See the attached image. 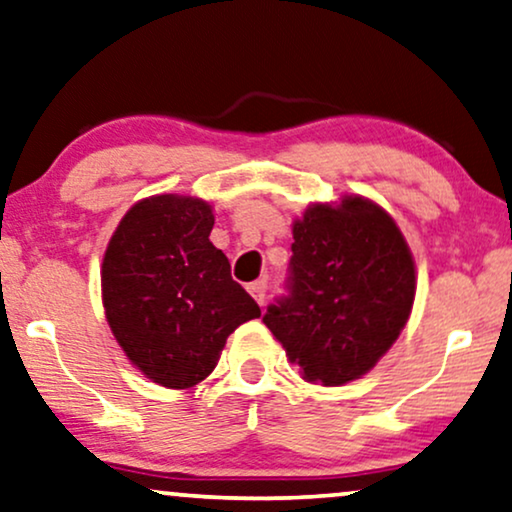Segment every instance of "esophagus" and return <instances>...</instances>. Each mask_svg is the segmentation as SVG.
I'll return each mask as SVG.
<instances>
[{
    "label": "esophagus",
    "instance_id": "1",
    "mask_svg": "<svg viewBox=\"0 0 512 512\" xmlns=\"http://www.w3.org/2000/svg\"><path fill=\"white\" fill-rule=\"evenodd\" d=\"M248 290H250V295L255 297V302L260 304V306H264V302H267V281H255V283H250Z\"/></svg>",
    "mask_w": 512,
    "mask_h": 512
}]
</instances>
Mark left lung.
<instances>
[{
    "instance_id": "8db88e82",
    "label": "left lung",
    "mask_w": 512,
    "mask_h": 512,
    "mask_svg": "<svg viewBox=\"0 0 512 512\" xmlns=\"http://www.w3.org/2000/svg\"><path fill=\"white\" fill-rule=\"evenodd\" d=\"M292 238L288 295L262 320L306 381L342 386L370 372L410 318L412 252L393 217L363 196L316 203Z\"/></svg>"
}]
</instances>
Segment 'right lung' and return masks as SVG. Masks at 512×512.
Segmentation results:
<instances>
[{
  "instance_id": "add662e5",
  "label": "right lung",
  "mask_w": 512,
  "mask_h": 512,
  "mask_svg": "<svg viewBox=\"0 0 512 512\" xmlns=\"http://www.w3.org/2000/svg\"><path fill=\"white\" fill-rule=\"evenodd\" d=\"M215 215L192 196H149L119 222L102 260V304L128 360L156 384L189 388L260 306L210 243Z\"/></svg>"
}]
</instances>
